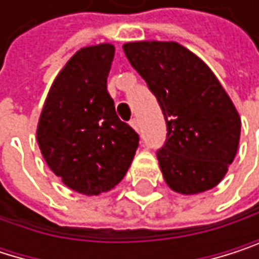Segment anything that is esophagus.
Returning a JSON list of instances; mask_svg holds the SVG:
<instances>
[{"label":"esophagus","mask_w":259,"mask_h":259,"mask_svg":"<svg viewBox=\"0 0 259 259\" xmlns=\"http://www.w3.org/2000/svg\"><path fill=\"white\" fill-rule=\"evenodd\" d=\"M130 123H131V126H133L136 131H139V130H140V122H139V119H136V117H134V119H131V122H130Z\"/></svg>","instance_id":"1"}]
</instances>
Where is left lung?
I'll use <instances>...</instances> for the list:
<instances>
[{"instance_id": "obj_1", "label": "left lung", "mask_w": 259, "mask_h": 259, "mask_svg": "<svg viewBox=\"0 0 259 259\" xmlns=\"http://www.w3.org/2000/svg\"><path fill=\"white\" fill-rule=\"evenodd\" d=\"M123 52L157 98L166 140L157 151L166 185L185 195L215 188L234 161L241 119L212 70L177 42H128Z\"/></svg>"}]
</instances>
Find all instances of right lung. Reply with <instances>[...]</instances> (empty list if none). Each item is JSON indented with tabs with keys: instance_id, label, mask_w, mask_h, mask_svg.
Returning <instances> with one entry per match:
<instances>
[{
	"instance_id": "1",
	"label": "right lung",
	"mask_w": 259,
	"mask_h": 259,
	"mask_svg": "<svg viewBox=\"0 0 259 259\" xmlns=\"http://www.w3.org/2000/svg\"><path fill=\"white\" fill-rule=\"evenodd\" d=\"M113 58L111 44L76 52L52 83L36 130L49 168L83 195L113 189L139 146V134L117 117L107 91Z\"/></svg>"
}]
</instances>
